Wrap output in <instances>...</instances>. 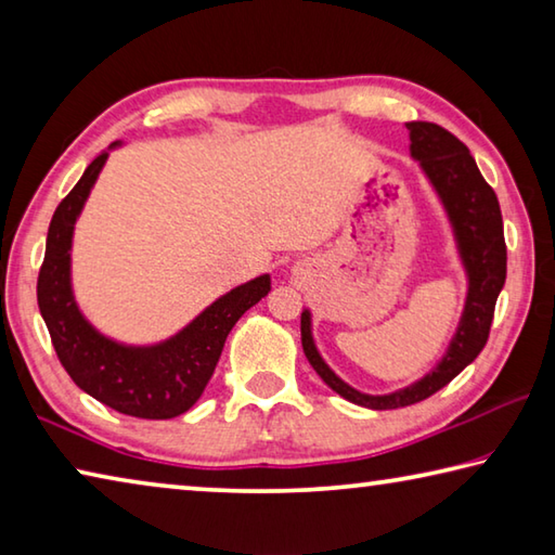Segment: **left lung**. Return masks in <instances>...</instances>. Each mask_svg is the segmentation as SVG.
Here are the masks:
<instances>
[{"label": "left lung", "instance_id": "left-lung-1", "mask_svg": "<svg viewBox=\"0 0 555 555\" xmlns=\"http://www.w3.org/2000/svg\"><path fill=\"white\" fill-rule=\"evenodd\" d=\"M406 129L411 139V156L424 168L430 185L436 188L438 198L443 203L467 274L465 308L443 360L424 379L413 382L399 391L372 397V393L352 389L327 367L313 343L311 311L300 313V343H304V352L311 367L343 399L374 411L411 406V403L428 399L430 393L453 382L482 352L487 337H490L496 296H500L506 279V244L500 201H496L490 183L482 178L475 158L469 156V149L434 121H409Z\"/></svg>", "mask_w": 555, "mask_h": 555}]
</instances>
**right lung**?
<instances>
[{
	"mask_svg": "<svg viewBox=\"0 0 555 555\" xmlns=\"http://www.w3.org/2000/svg\"><path fill=\"white\" fill-rule=\"evenodd\" d=\"M115 146L119 142L109 149ZM109 152H102L86 168L53 212L36 286L39 311L51 333L55 354L82 391L127 416L173 418L201 399L234 323L269 294L271 279L264 274L228 291L181 333L158 345H121L98 333L73 298L70 244L75 220Z\"/></svg>",
	"mask_w": 555,
	"mask_h": 555,
	"instance_id": "add662e5",
	"label": "right lung"
}]
</instances>
